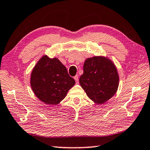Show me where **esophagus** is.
<instances>
[{
	"label": "esophagus",
	"mask_w": 150,
	"mask_h": 150,
	"mask_svg": "<svg viewBox=\"0 0 150 150\" xmlns=\"http://www.w3.org/2000/svg\"><path fill=\"white\" fill-rule=\"evenodd\" d=\"M74 79L76 82L78 83V75L75 76L74 77Z\"/></svg>",
	"instance_id": "obj_1"
}]
</instances>
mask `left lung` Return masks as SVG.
<instances>
[{
	"label": "left lung",
	"instance_id": "1",
	"mask_svg": "<svg viewBox=\"0 0 150 150\" xmlns=\"http://www.w3.org/2000/svg\"><path fill=\"white\" fill-rule=\"evenodd\" d=\"M83 68L80 84L94 103L103 104L116 93L119 76L111 60L103 56L88 58Z\"/></svg>",
	"mask_w": 150,
	"mask_h": 150
}]
</instances>
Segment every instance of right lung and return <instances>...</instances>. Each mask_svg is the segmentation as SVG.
Returning <instances> with one entry per match:
<instances>
[{
	"instance_id": "1",
	"label": "right lung",
	"mask_w": 150,
	"mask_h": 150,
	"mask_svg": "<svg viewBox=\"0 0 150 150\" xmlns=\"http://www.w3.org/2000/svg\"><path fill=\"white\" fill-rule=\"evenodd\" d=\"M75 80L57 58L43 55L33 68L30 76L31 90L39 100L57 105L64 99Z\"/></svg>"
}]
</instances>
